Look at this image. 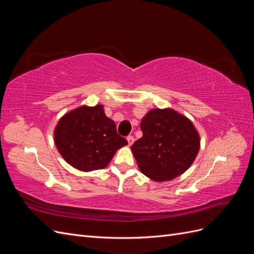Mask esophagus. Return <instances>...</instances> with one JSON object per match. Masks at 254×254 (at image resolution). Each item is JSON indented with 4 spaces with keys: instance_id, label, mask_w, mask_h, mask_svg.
Listing matches in <instances>:
<instances>
[{
    "instance_id": "obj_1",
    "label": "esophagus",
    "mask_w": 254,
    "mask_h": 254,
    "mask_svg": "<svg viewBox=\"0 0 254 254\" xmlns=\"http://www.w3.org/2000/svg\"><path fill=\"white\" fill-rule=\"evenodd\" d=\"M127 142H128V145L131 146L133 143H134V137L132 135H129L127 136Z\"/></svg>"
}]
</instances>
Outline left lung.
<instances>
[{
	"label": "left lung",
	"mask_w": 254,
	"mask_h": 254,
	"mask_svg": "<svg viewBox=\"0 0 254 254\" xmlns=\"http://www.w3.org/2000/svg\"><path fill=\"white\" fill-rule=\"evenodd\" d=\"M143 136L131 146L142 174L157 182L171 181L193 164L200 136L193 123L171 108L151 109L141 122Z\"/></svg>",
	"instance_id": "left-lung-1"
}]
</instances>
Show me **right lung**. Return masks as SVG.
I'll return each mask as SVG.
<instances>
[{
	"mask_svg": "<svg viewBox=\"0 0 254 254\" xmlns=\"http://www.w3.org/2000/svg\"><path fill=\"white\" fill-rule=\"evenodd\" d=\"M54 139L61 157L81 172L105 168L117 150L128 144L106 117L103 105L80 106L65 113L54 130Z\"/></svg>",
	"mask_w": 254,
	"mask_h": 254,
	"instance_id": "1",
	"label": "right lung"
}]
</instances>
